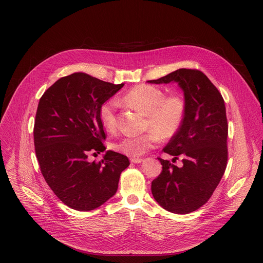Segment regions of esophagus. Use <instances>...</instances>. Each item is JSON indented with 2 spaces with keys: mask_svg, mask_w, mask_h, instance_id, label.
<instances>
[{
  "mask_svg": "<svg viewBox=\"0 0 263 263\" xmlns=\"http://www.w3.org/2000/svg\"><path fill=\"white\" fill-rule=\"evenodd\" d=\"M130 160H131V162H133V163H140V162H142V159H141V158H135V157H133V158H131Z\"/></svg>",
  "mask_w": 263,
  "mask_h": 263,
  "instance_id": "34e87169",
  "label": "esophagus"
}]
</instances>
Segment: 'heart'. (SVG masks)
<instances>
[{
    "label": "heart",
    "mask_w": 263,
    "mask_h": 263,
    "mask_svg": "<svg viewBox=\"0 0 263 263\" xmlns=\"http://www.w3.org/2000/svg\"><path fill=\"white\" fill-rule=\"evenodd\" d=\"M121 102L145 116L144 128L149 130L142 135L123 137L112 145L117 152L131 157L143 155L159 138L174 137L181 129L186 115V103L181 95L165 96L161 88L153 85H135L121 98ZM117 101L110 99L100 107V121L108 132L117 128Z\"/></svg>",
    "instance_id": "heart-1"
}]
</instances>
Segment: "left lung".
Returning <instances> with one entry per match:
<instances>
[{"instance_id":"1","label":"left lung","mask_w":263,"mask_h":263,"mask_svg":"<svg viewBox=\"0 0 263 263\" xmlns=\"http://www.w3.org/2000/svg\"><path fill=\"white\" fill-rule=\"evenodd\" d=\"M146 82L177 83L186 103L181 129L163 147L164 153L174 156L173 162L182 156V166L158 158L162 172L152 182V195L170 212H193L210 199L227 166L228 123L223 99L198 69L180 68Z\"/></svg>"}]
</instances>
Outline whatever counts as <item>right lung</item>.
Masks as SVG:
<instances>
[{
	"mask_svg": "<svg viewBox=\"0 0 263 263\" xmlns=\"http://www.w3.org/2000/svg\"><path fill=\"white\" fill-rule=\"evenodd\" d=\"M123 86L74 72L40 100L33 132L36 157L51 190L71 209L90 211L107 202L130 164L127 156L110 149L99 163L87 160L90 153L106 149L100 107Z\"/></svg>",
	"mask_w": 263,
	"mask_h": 263,
	"instance_id": "obj_1",
	"label": "right lung"
}]
</instances>
